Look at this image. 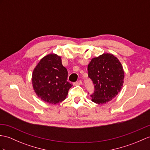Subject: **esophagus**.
<instances>
[{
  "instance_id": "34e87169",
  "label": "esophagus",
  "mask_w": 150,
  "mask_h": 150,
  "mask_svg": "<svg viewBox=\"0 0 150 150\" xmlns=\"http://www.w3.org/2000/svg\"><path fill=\"white\" fill-rule=\"evenodd\" d=\"M82 82L81 81H77V82L75 83V86H80V85L82 84Z\"/></svg>"
}]
</instances>
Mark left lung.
I'll return each mask as SVG.
<instances>
[{
  "label": "left lung",
  "mask_w": 150,
  "mask_h": 150,
  "mask_svg": "<svg viewBox=\"0 0 150 150\" xmlns=\"http://www.w3.org/2000/svg\"><path fill=\"white\" fill-rule=\"evenodd\" d=\"M88 70L95 89L91 95L92 102L106 103L120 92L124 82V70L120 61L113 54L105 53L93 58Z\"/></svg>",
  "instance_id": "left-lung-1"
}]
</instances>
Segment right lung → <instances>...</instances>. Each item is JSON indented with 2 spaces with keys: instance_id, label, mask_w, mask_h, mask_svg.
Masks as SVG:
<instances>
[{
  "instance_id": "1",
  "label": "right lung",
  "mask_w": 150,
  "mask_h": 150,
  "mask_svg": "<svg viewBox=\"0 0 150 150\" xmlns=\"http://www.w3.org/2000/svg\"><path fill=\"white\" fill-rule=\"evenodd\" d=\"M68 71L62 64L61 58L55 54L45 55L34 68L32 83L39 98L48 103L56 104L67 98L72 86L67 81Z\"/></svg>"
}]
</instances>
